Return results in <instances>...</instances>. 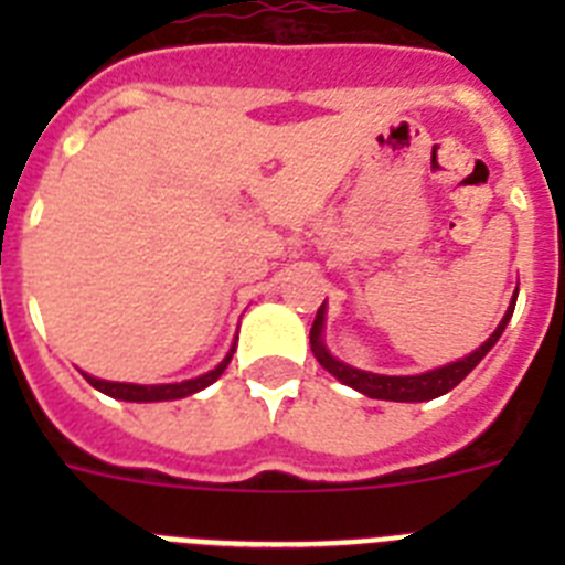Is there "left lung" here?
Returning a JSON list of instances; mask_svg holds the SVG:
<instances>
[{"mask_svg":"<svg viewBox=\"0 0 565 565\" xmlns=\"http://www.w3.org/2000/svg\"><path fill=\"white\" fill-rule=\"evenodd\" d=\"M515 299H518V294H515ZM515 299H512V306H509L507 317L501 319V326L495 328V333H492V337H489L487 342L478 348V351H472L469 356L458 359V362H452V364H444V367H438V371L422 373V376H379V373L356 371V367H351V364H344V362H339V359H333L331 353L326 351V344H322L326 306H319L317 319H313V326H311V351H313V356H317V362L322 364L328 373H333L339 382L351 384L353 391L364 393V396L384 398V402H430V398L450 393L452 387H456L461 379H467V373L472 371V367H476L483 356H487L489 348H492V344L501 339L509 317H512V311H515Z\"/></svg>","mask_w":565,"mask_h":565,"instance_id":"8db88e82","label":"left lung"}]
</instances>
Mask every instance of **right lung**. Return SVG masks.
<instances>
[{
	"label": "right lung",
	"mask_w": 565,
	"mask_h": 565,
	"mask_svg": "<svg viewBox=\"0 0 565 565\" xmlns=\"http://www.w3.org/2000/svg\"><path fill=\"white\" fill-rule=\"evenodd\" d=\"M232 353H228V356L223 359L214 371L203 373V376L198 379H189V382H181V384H124V382H104V379H96V376H84V379H87L96 391L107 393V396L113 398H124V402H169V398L192 396V393L209 387L214 379H221V373L226 371L228 362H232Z\"/></svg>",
	"instance_id": "obj_1"
}]
</instances>
